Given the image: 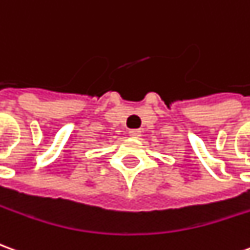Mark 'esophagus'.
Wrapping results in <instances>:
<instances>
[{"label":"esophagus","mask_w":250,"mask_h":250,"mask_svg":"<svg viewBox=\"0 0 250 250\" xmlns=\"http://www.w3.org/2000/svg\"><path fill=\"white\" fill-rule=\"evenodd\" d=\"M128 135L131 138H139L141 137V130H130L128 131Z\"/></svg>","instance_id":"1"}]
</instances>
